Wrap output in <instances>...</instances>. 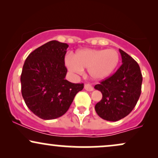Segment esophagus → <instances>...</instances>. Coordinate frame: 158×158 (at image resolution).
Listing matches in <instances>:
<instances>
[{"mask_svg":"<svg viewBox=\"0 0 158 158\" xmlns=\"http://www.w3.org/2000/svg\"><path fill=\"white\" fill-rule=\"evenodd\" d=\"M85 89L87 90V91H92L94 90L93 86L90 84H85Z\"/></svg>","mask_w":158,"mask_h":158,"instance_id":"34e87169","label":"esophagus"}]
</instances>
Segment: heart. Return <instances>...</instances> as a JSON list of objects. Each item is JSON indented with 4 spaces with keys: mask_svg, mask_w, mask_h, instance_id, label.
Returning a JSON list of instances; mask_svg holds the SVG:
<instances>
[{
    "mask_svg": "<svg viewBox=\"0 0 158 158\" xmlns=\"http://www.w3.org/2000/svg\"><path fill=\"white\" fill-rule=\"evenodd\" d=\"M119 61L118 52L114 49H82L75 52L73 59L68 56L65 64L71 73L81 74L83 70L88 69V73L92 79L102 80L114 73Z\"/></svg>",
    "mask_w": 158,
    "mask_h": 158,
    "instance_id": "b5f03b06",
    "label": "heart"
}]
</instances>
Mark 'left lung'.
Returning <instances> with one entry per match:
<instances>
[{
	"instance_id": "1",
	"label": "left lung",
	"mask_w": 158,
	"mask_h": 158,
	"mask_svg": "<svg viewBox=\"0 0 158 158\" xmlns=\"http://www.w3.org/2000/svg\"><path fill=\"white\" fill-rule=\"evenodd\" d=\"M123 64L111 77L96 85L102 94L95 106L98 115L108 121H118L134 109L141 94L143 77L139 64L119 49Z\"/></svg>"
}]
</instances>
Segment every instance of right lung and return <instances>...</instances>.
I'll return each instance as SVG.
<instances>
[{"instance_id": "add662e5", "label": "right lung", "mask_w": 158, "mask_h": 158, "mask_svg": "<svg viewBox=\"0 0 158 158\" xmlns=\"http://www.w3.org/2000/svg\"><path fill=\"white\" fill-rule=\"evenodd\" d=\"M68 44L50 41L32 51L23 64L21 94L27 106L43 119L60 117L68 111L84 84L70 82L65 77L64 56Z\"/></svg>"}]
</instances>
